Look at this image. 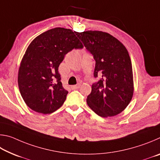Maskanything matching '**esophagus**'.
I'll use <instances>...</instances> for the list:
<instances>
[{
    "mask_svg": "<svg viewBox=\"0 0 160 160\" xmlns=\"http://www.w3.org/2000/svg\"><path fill=\"white\" fill-rule=\"evenodd\" d=\"M80 87V84H78V85H72L71 86V88L72 89V90H77V89H78Z\"/></svg>",
    "mask_w": 160,
    "mask_h": 160,
    "instance_id": "34e87169",
    "label": "esophagus"
}]
</instances>
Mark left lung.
<instances>
[{
	"label": "left lung",
	"instance_id": "1",
	"mask_svg": "<svg viewBox=\"0 0 160 160\" xmlns=\"http://www.w3.org/2000/svg\"><path fill=\"white\" fill-rule=\"evenodd\" d=\"M95 60L94 76L101 78L92 85L89 107L102 117L118 114L131 101L134 92L132 63L128 50L112 35L102 31L75 32Z\"/></svg>",
	"mask_w": 160,
	"mask_h": 160
}]
</instances>
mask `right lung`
Segmentation results:
<instances>
[{"mask_svg": "<svg viewBox=\"0 0 160 160\" xmlns=\"http://www.w3.org/2000/svg\"><path fill=\"white\" fill-rule=\"evenodd\" d=\"M82 47L75 32L63 28L51 29L32 40L18 78L21 96L31 109L48 114L63 105L68 92L62 85L58 66L68 52Z\"/></svg>", "mask_w": 160, "mask_h": 160, "instance_id": "right-lung-1", "label": "right lung"}]
</instances>
